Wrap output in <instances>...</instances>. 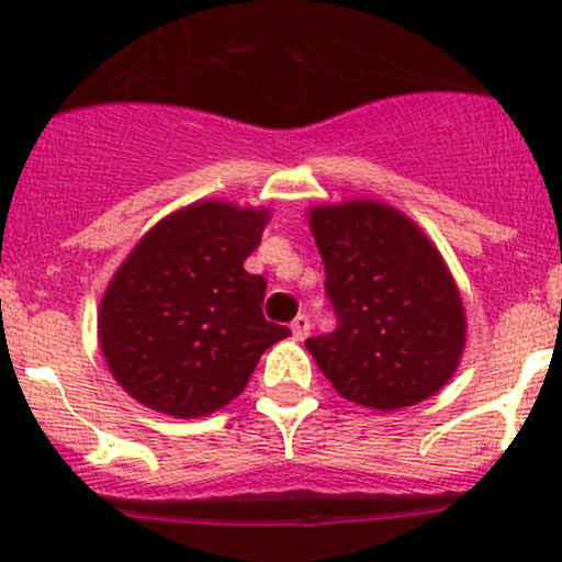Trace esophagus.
Instances as JSON below:
<instances>
[{
  "label": "esophagus",
  "instance_id": "obj_1",
  "mask_svg": "<svg viewBox=\"0 0 562 562\" xmlns=\"http://www.w3.org/2000/svg\"><path fill=\"white\" fill-rule=\"evenodd\" d=\"M291 330H293V339L296 341H304L306 334H310V317L306 315H299L296 321L291 323Z\"/></svg>",
  "mask_w": 562,
  "mask_h": 562
}]
</instances>
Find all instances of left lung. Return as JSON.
Returning <instances> with one entry per match:
<instances>
[{
  "instance_id": "1",
  "label": "left lung",
  "mask_w": 562,
  "mask_h": 562,
  "mask_svg": "<svg viewBox=\"0 0 562 562\" xmlns=\"http://www.w3.org/2000/svg\"><path fill=\"white\" fill-rule=\"evenodd\" d=\"M336 330L306 350L341 398L415 406L452 380L465 347L454 277L412 217L374 199L310 206Z\"/></svg>"
}]
</instances>
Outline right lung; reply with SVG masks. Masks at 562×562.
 Wrapping results in <instances>:
<instances>
[{"mask_svg":"<svg viewBox=\"0 0 562 562\" xmlns=\"http://www.w3.org/2000/svg\"><path fill=\"white\" fill-rule=\"evenodd\" d=\"M269 217L266 206L202 199L161 217L117 266L99 304V347L142 406L212 415L291 336L263 317V277L245 271Z\"/></svg>","mask_w":562,"mask_h":562,"instance_id":"add662e5","label":"right lung"}]
</instances>
